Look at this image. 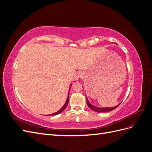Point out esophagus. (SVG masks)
Here are the masks:
<instances>
[{"label": "esophagus", "instance_id": "esophagus-1", "mask_svg": "<svg viewBox=\"0 0 152 152\" xmlns=\"http://www.w3.org/2000/svg\"><path fill=\"white\" fill-rule=\"evenodd\" d=\"M82 73L81 72H78V73H77V74H76V75H75V79L77 80L78 79H79V78L82 77Z\"/></svg>", "mask_w": 152, "mask_h": 152}]
</instances>
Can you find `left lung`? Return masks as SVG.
I'll list each match as a JSON object with an SVG mask.
<instances>
[{"label":"left lung","mask_w":152,"mask_h":152,"mask_svg":"<svg viewBox=\"0 0 152 152\" xmlns=\"http://www.w3.org/2000/svg\"><path fill=\"white\" fill-rule=\"evenodd\" d=\"M87 100V105H88V107L92 110H93L94 112H110V111H112L114 109H115L117 107H118V105L120 104H119L117 106H115V107H111V108H99V107H95V106L92 105L89 102V101L87 99H86Z\"/></svg>","instance_id":"1"}]
</instances>
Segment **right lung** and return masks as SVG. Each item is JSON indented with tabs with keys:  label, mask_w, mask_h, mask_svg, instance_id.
Masks as SVG:
<instances>
[{
	"label": "right lung",
	"mask_w": 152,
	"mask_h": 152,
	"mask_svg": "<svg viewBox=\"0 0 152 152\" xmlns=\"http://www.w3.org/2000/svg\"><path fill=\"white\" fill-rule=\"evenodd\" d=\"M71 85H72V84H70V86H71ZM68 101H69V93H68V96L67 99H66V103H65V104L63 105V107L60 110H59V111H58L57 112L51 114V115H53V116H54V115H58V114H59V113H60L61 112H62L63 111V110L66 108V106H67V104H68Z\"/></svg>",
	"instance_id": "1"
}]
</instances>
